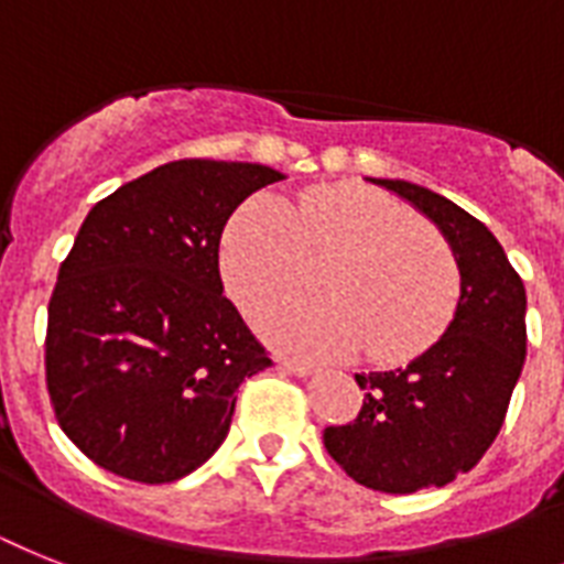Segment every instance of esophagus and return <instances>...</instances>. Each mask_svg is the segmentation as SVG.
<instances>
[{
    "label": "esophagus",
    "instance_id": "esophagus-1",
    "mask_svg": "<svg viewBox=\"0 0 564 564\" xmlns=\"http://www.w3.org/2000/svg\"><path fill=\"white\" fill-rule=\"evenodd\" d=\"M278 365H281L283 370H290V373H295V377H310V373H315V365H313V361L278 359Z\"/></svg>",
    "mask_w": 564,
    "mask_h": 564
}]
</instances>
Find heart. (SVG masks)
<instances>
[{
  "label": "heart",
  "mask_w": 564,
  "mask_h": 564,
  "mask_svg": "<svg viewBox=\"0 0 564 564\" xmlns=\"http://www.w3.org/2000/svg\"><path fill=\"white\" fill-rule=\"evenodd\" d=\"M338 249L324 272L333 295H292L258 315L269 345L304 359L361 345L370 359H409L448 324L460 269L437 231L391 196L359 187L306 191L286 205L260 194L223 235V278L246 310L295 290L310 251Z\"/></svg>",
  "instance_id": "heart-1"
}]
</instances>
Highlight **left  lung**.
Segmentation results:
<instances>
[{
    "instance_id": "1",
    "label": "left lung",
    "mask_w": 564,
    "mask_h": 564,
    "mask_svg": "<svg viewBox=\"0 0 564 564\" xmlns=\"http://www.w3.org/2000/svg\"><path fill=\"white\" fill-rule=\"evenodd\" d=\"M370 182L432 219L460 269L446 333L402 368L356 373L359 416L324 429L329 457L356 484L409 496L469 473L501 432L528 356V295L496 235L460 205L405 178Z\"/></svg>"
}]
</instances>
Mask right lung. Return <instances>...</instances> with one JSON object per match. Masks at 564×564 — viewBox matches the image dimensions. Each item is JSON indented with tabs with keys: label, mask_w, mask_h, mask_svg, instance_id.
<instances>
[{
	"label": "right lung",
	"mask_w": 564,
	"mask_h": 564,
	"mask_svg": "<svg viewBox=\"0 0 564 564\" xmlns=\"http://www.w3.org/2000/svg\"><path fill=\"white\" fill-rule=\"evenodd\" d=\"M281 171L182 159L86 214L48 301L45 382L66 437L139 484H171L231 429L237 388L272 365L223 295L219 237Z\"/></svg>",
	"instance_id": "1"
}]
</instances>
